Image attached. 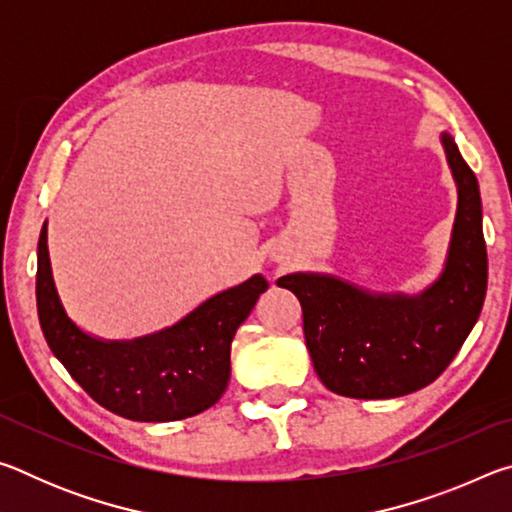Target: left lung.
I'll use <instances>...</instances> for the list:
<instances>
[{
	"label": "left lung",
	"instance_id": "obj_1",
	"mask_svg": "<svg viewBox=\"0 0 512 512\" xmlns=\"http://www.w3.org/2000/svg\"><path fill=\"white\" fill-rule=\"evenodd\" d=\"M458 207L443 273L418 296L372 293L325 273H291L277 287L296 293L309 357L336 395L388 400L443 375L479 320L488 287L481 194L449 133L440 135Z\"/></svg>",
	"mask_w": 512,
	"mask_h": 512
}]
</instances>
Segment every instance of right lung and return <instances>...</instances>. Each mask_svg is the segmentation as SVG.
<instances>
[{"label": "right lung", "instance_id": "right-lung-1", "mask_svg": "<svg viewBox=\"0 0 512 512\" xmlns=\"http://www.w3.org/2000/svg\"><path fill=\"white\" fill-rule=\"evenodd\" d=\"M266 289L264 277L253 275L167 329L103 341L67 316L51 275L47 223L40 232L36 300L47 345L94 402L135 422L185 420L221 400L230 381V343Z\"/></svg>", "mask_w": 512, "mask_h": 512}]
</instances>
